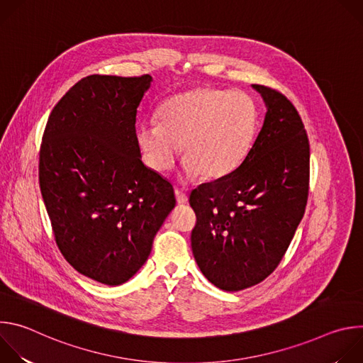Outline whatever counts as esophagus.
Here are the masks:
<instances>
[{"mask_svg": "<svg viewBox=\"0 0 363 363\" xmlns=\"http://www.w3.org/2000/svg\"><path fill=\"white\" fill-rule=\"evenodd\" d=\"M175 196H177V202H178V203H186V202H188L186 194L182 192L181 189H175Z\"/></svg>", "mask_w": 363, "mask_h": 363, "instance_id": "obj_1", "label": "esophagus"}]
</instances>
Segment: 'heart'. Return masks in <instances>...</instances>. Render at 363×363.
Here are the masks:
<instances>
[{
    "mask_svg": "<svg viewBox=\"0 0 363 363\" xmlns=\"http://www.w3.org/2000/svg\"><path fill=\"white\" fill-rule=\"evenodd\" d=\"M157 123H143L136 140L155 172H168L178 145L188 179H221L245 158L255 130V109L241 91L201 87L169 97L157 112Z\"/></svg>",
    "mask_w": 363,
    "mask_h": 363,
    "instance_id": "b5f03b06",
    "label": "heart"
}]
</instances>
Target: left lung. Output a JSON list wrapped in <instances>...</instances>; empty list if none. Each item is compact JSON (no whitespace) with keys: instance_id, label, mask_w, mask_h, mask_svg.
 <instances>
[{"instance_id":"1","label":"left lung","mask_w":363,"mask_h":363,"mask_svg":"<svg viewBox=\"0 0 363 363\" xmlns=\"http://www.w3.org/2000/svg\"><path fill=\"white\" fill-rule=\"evenodd\" d=\"M266 103L263 128L230 175L189 195L196 214L191 233L195 262L214 286L238 291L269 277L303 218L310 147L293 103L280 91L251 84Z\"/></svg>"}]
</instances>
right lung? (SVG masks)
I'll return each instance as SVG.
<instances>
[{"label":"right lung","instance_id":"add662e5","mask_svg":"<svg viewBox=\"0 0 363 363\" xmlns=\"http://www.w3.org/2000/svg\"><path fill=\"white\" fill-rule=\"evenodd\" d=\"M152 77L93 74L77 82L47 121L40 189L66 260L83 276L119 286L145 264L175 206L172 185L145 167L138 106Z\"/></svg>","mask_w":363,"mask_h":363}]
</instances>
